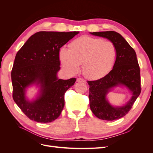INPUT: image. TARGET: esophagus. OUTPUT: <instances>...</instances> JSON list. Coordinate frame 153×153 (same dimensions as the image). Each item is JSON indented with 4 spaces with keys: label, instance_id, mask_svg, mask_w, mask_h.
I'll use <instances>...</instances> for the list:
<instances>
[{
    "label": "esophagus",
    "instance_id": "esophagus-1",
    "mask_svg": "<svg viewBox=\"0 0 153 153\" xmlns=\"http://www.w3.org/2000/svg\"><path fill=\"white\" fill-rule=\"evenodd\" d=\"M76 82H84L85 83V80L84 79H83V78H78L76 79Z\"/></svg>",
    "mask_w": 153,
    "mask_h": 153
}]
</instances>
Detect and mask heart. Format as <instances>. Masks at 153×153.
<instances>
[{
  "label": "heart",
  "instance_id": "b5f03b06",
  "mask_svg": "<svg viewBox=\"0 0 153 153\" xmlns=\"http://www.w3.org/2000/svg\"><path fill=\"white\" fill-rule=\"evenodd\" d=\"M117 48L110 41L82 36L69 45V50H60V59L68 71L75 73L82 64V72L86 78L97 79L106 75L114 66Z\"/></svg>",
  "mask_w": 153,
  "mask_h": 153
}]
</instances>
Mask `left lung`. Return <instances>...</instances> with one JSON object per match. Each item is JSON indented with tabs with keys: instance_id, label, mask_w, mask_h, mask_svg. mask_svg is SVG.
I'll return each instance as SVG.
<instances>
[{
	"instance_id": "obj_1",
	"label": "left lung",
	"mask_w": 153,
	"mask_h": 153,
	"mask_svg": "<svg viewBox=\"0 0 153 153\" xmlns=\"http://www.w3.org/2000/svg\"><path fill=\"white\" fill-rule=\"evenodd\" d=\"M91 34L112 41L117 48V55L113 69L107 75L97 80L87 81L89 85L90 108L92 113L100 119L117 120L129 112L141 92L140 70L137 55L118 32L105 31ZM119 85L126 86L132 92V96L126 105L114 108L108 102L105 96L112 88Z\"/></svg>"
}]
</instances>
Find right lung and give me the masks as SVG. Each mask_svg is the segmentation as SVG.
Returning a JSON list of instances; mask_svg holds the SVG:
<instances>
[{
	"label": "right lung",
	"mask_w": 153,
	"mask_h": 153,
	"mask_svg": "<svg viewBox=\"0 0 153 153\" xmlns=\"http://www.w3.org/2000/svg\"><path fill=\"white\" fill-rule=\"evenodd\" d=\"M79 32L41 31L31 36L18 50L11 71L13 98L32 121L47 123L61 115L64 94L74 85L75 78L59 79V51ZM36 83L41 87L36 100L25 98L27 87Z\"/></svg>",
	"instance_id": "right-lung-1"
}]
</instances>
